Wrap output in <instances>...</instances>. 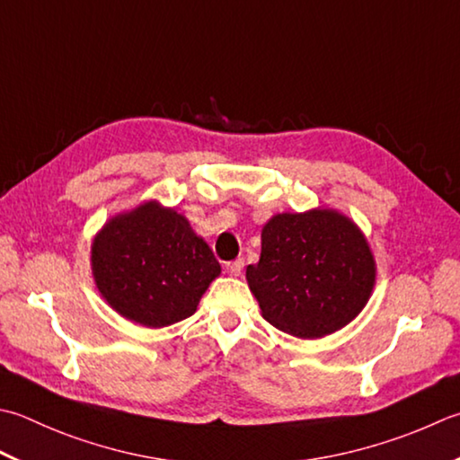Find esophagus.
<instances>
[{
  "label": "esophagus",
  "instance_id": "34e87169",
  "mask_svg": "<svg viewBox=\"0 0 460 460\" xmlns=\"http://www.w3.org/2000/svg\"><path fill=\"white\" fill-rule=\"evenodd\" d=\"M243 265H245V261H243V259L229 261V263H227V273H229L231 277H239L241 271H243Z\"/></svg>",
  "mask_w": 460,
  "mask_h": 460
}]
</instances>
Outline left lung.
Here are the masks:
<instances>
[{"mask_svg":"<svg viewBox=\"0 0 460 460\" xmlns=\"http://www.w3.org/2000/svg\"><path fill=\"white\" fill-rule=\"evenodd\" d=\"M376 267L361 229L335 209L279 213L261 231L247 283L263 319L317 339L353 321L371 296Z\"/></svg>","mask_w":460,"mask_h":460,"instance_id":"obj_1","label":"left lung"}]
</instances>
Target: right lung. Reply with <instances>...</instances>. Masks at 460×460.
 <instances>
[{"mask_svg":"<svg viewBox=\"0 0 460 460\" xmlns=\"http://www.w3.org/2000/svg\"><path fill=\"white\" fill-rule=\"evenodd\" d=\"M92 269L111 307L143 327L161 329L197 311L221 265L175 209L147 201L115 215L97 233Z\"/></svg>","mask_w":460,"mask_h":460,"instance_id":"obj_1","label":"right lung"}]
</instances>
